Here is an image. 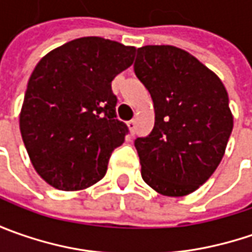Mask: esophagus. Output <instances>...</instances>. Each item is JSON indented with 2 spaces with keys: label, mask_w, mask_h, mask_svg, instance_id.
I'll list each match as a JSON object with an SVG mask.
<instances>
[{
  "label": "esophagus",
  "mask_w": 252,
  "mask_h": 252,
  "mask_svg": "<svg viewBox=\"0 0 252 252\" xmlns=\"http://www.w3.org/2000/svg\"><path fill=\"white\" fill-rule=\"evenodd\" d=\"M127 127H129V130H130L131 134H134V130H136V121L131 119V121L127 122Z\"/></svg>",
  "instance_id": "esophagus-1"
}]
</instances>
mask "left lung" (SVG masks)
<instances>
[{
    "label": "left lung",
    "instance_id": "1",
    "mask_svg": "<svg viewBox=\"0 0 252 252\" xmlns=\"http://www.w3.org/2000/svg\"><path fill=\"white\" fill-rule=\"evenodd\" d=\"M134 73L156 113L153 131L134 141L141 178L161 195H189L226 153L233 130L226 87L195 56L169 44L137 49Z\"/></svg>",
    "mask_w": 252,
    "mask_h": 252
}]
</instances>
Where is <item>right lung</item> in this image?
I'll return each mask as SVG.
<instances>
[{
    "mask_svg": "<svg viewBox=\"0 0 252 252\" xmlns=\"http://www.w3.org/2000/svg\"><path fill=\"white\" fill-rule=\"evenodd\" d=\"M136 47L87 36L43 56L31 74L19 129L34 171L50 187L81 190L101 181L127 127L116 119L113 78Z\"/></svg>",
    "mask_w": 252,
    "mask_h": 252,
    "instance_id": "1",
    "label": "right lung"
}]
</instances>
